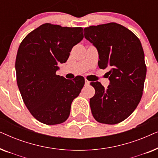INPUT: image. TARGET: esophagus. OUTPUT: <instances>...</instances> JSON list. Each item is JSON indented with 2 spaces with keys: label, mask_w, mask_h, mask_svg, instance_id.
Segmentation results:
<instances>
[{
  "label": "esophagus",
  "mask_w": 158,
  "mask_h": 158,
  "mask_svg": "<svg viewBox=\"0 0 158 158\" xmlns=\"http://www.w3.org/2000/svg\"><path fill=\"white\" fill-rule=\"evenodd\" d=\"M85 85H88L90 84V82L87 81V80H85Z\"/></svg>",
  "instance_id": "obj_1"
}]
</instances>
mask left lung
Listing matches in <instances>:
<instances>
[{
  "label": "left lung",
  "instance_id": "left-lung-1",
  "mask_svg": "<svg viewBox=\"0 0 158 158\" xmlns=\"http://www.w3.org/2000/svg\"><path fill=\"white\" fill-rule=\"evenodd\" d=\"M83 31L97 48L99 68L109 70L106 88L99 82L90 83L96 90L90 99L92 114L102 124H118L132 114L141 100L147 73L142 44L130 30L114 22L90 26Z\"/></svg>",
  "mask_w": 158,
  "mask_h": 158
}]
</instances>
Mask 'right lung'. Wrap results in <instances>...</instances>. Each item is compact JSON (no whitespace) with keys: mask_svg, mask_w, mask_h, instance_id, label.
I'll return each instance as SVG.
<instances>
[{"mask_svg":"<svg viewBox=\"0 0 158 158\" xmlns=\"http://www.w3.org/2000/svg\"><path fill=\"white\" fill-rule=\"evenodd\" d=\"M83 39L81 27L44 23L28 34L17 52L16 81L31 115L47 125L68 119L71 103L85 84L83 77L73 81L56 74L58 64L68 60L71 49Z\"/></svg>","mask_w":158,"mask_h":158,"instance_id":"right-lung-1","label":"right lung"}]
</instances>
